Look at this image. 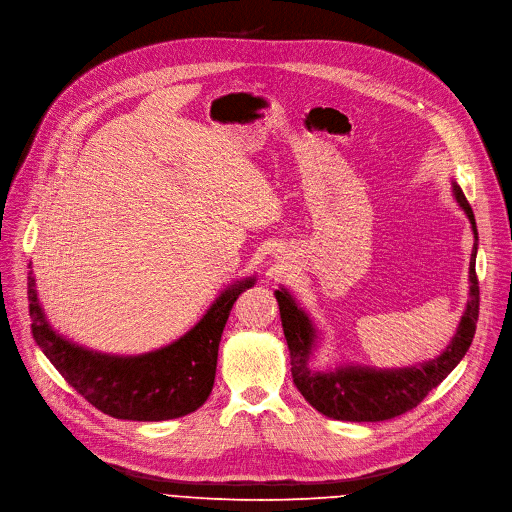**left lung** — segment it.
Returning <instances> with one entry per match:
<instances>
[{"label":"left lung","instance_id":"obj_1","mask_svg":"<svg viewBox=\"0 0 512 512\" xmlns=\"http://www.w3.org/2000/svg\"><path fill=\"white\" fill-rule=\"evenodd\" d=\"M453 196L459 208L470 218L476 243L470 259V300L451 343L439 357L398 369L341 365L327 371H316L308 365L318 339L316 327L286 288L275 290V300L280 304L282 327L290 349L294 384L300 394L324 416L351 423H378L400 416L412 410L418 402H423V398L437 388L451 374L461 357L468 353L474 341L480 312V288L476 277L478 228L472 206L455 181Z\"/></svg>","mask_w":512,"mask_h":512}]
</instances>
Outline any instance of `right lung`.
I'll return each instance as SVG.
<instances>
[{
    "mask_svg": "<svg viewBox=\"0 0 512 512\" xmlns=\"http://www.w3.org/2000/svg\"><path fill=\"white\" fill-rule=\"evenodd\" d=\"M253 284L255 277H245L228 286L196 327L171 345L143 355H110L75 345L53 331L30 271L32 335L59 374L104 414L124 421H169L198 410L208 400L224 324L232 304Z\"/></svg>",
    "mask_w": 512,
    "mask_h": 512,
    "instance_id": "obj_1",
    "label": "right lung"
}]
</instances>
